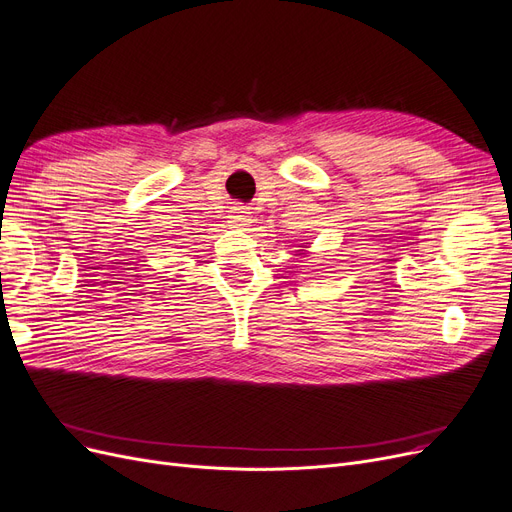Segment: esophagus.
Wrapping results in <instances>:
<instances>
[{
  "label": "esophagus",
  "mask_w": 512,
  "mask_h": 512,
  "mask_svg": "<svg viewBox=\"0 0 512 512\" xmlns=\"http://www.w3.org/2000/svg\"><path fill=\"white\" fill-rule=\"evenodd\" d=\"M231 222L235 224V227H248V224L252 222V216H250V210L243 208V206H235L231 208Z\"/></svg>",
  "instance_id": "obj_1"
}]
</instances>
